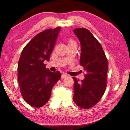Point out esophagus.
<instances>
[{"instance_id": "obj_1", "label": "esophagus", "mask_w": 130, "mask_h": 130, "mask_svg": "<svg viewBox=\"0 0 130 130\" xmlns=\"http://www.w3.org/2000/svg\"><path fill=\"white\" fill-rule=\"evenodd\" d=\"M67 76H68V75H66V74H62L61 78H62V79H64V78H67Z\"/></svg>"}]
</instances>
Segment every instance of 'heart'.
Wrapping results in <instances>:
<instances>
[{"label": "heart", "instance_id": "b5f03b06", "mask_svg": "<svg viewBox=\"0 0 130 130\" xmlns=\"http://www.w3.org/2000/svg\"><path fill=\"white\" fill-rule=\"evenodd\" d=\"M72 42H74V41H73L72 40H69V43H72Z\"/></svg>", "mask_w": 130, "mask_h": 130}]
</instances>
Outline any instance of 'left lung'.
I'll return each instance as SVG.
<instances>
[{"label":"left lung","mask_w":130,"mask_h":130,"mask_svg":"<svg viewBox=\"0 0 130 130\" xmlns=\"http://www.w3.org/2000/svg\"><path fill=\"white\" fill-rule=\"evenodd\" d=\"M74 32L80 42V65L87 74L80 82L73 77V100L77 106L87 109L99 102L104 94L107 87L108 62L101 43L89 30L76 28Z\"/></svg>","instance_id":"8db88e82"}]
</instances>
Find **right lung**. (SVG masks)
<instances>
[{
  "instance_id": "right-lung-1",
  "label": "right lung",
  "mask_w": 130,
  "mask_h": 130,
  "mask_svg": "<svg viewBox=\"0 0 130 130\" xmlns=\"http://www.w3.org/2000/svg\"><path fill=\"white\" fill-rule=\"evenodd\" d=\"M61 27L36 35L22 51L18 64V81L24 100L40 108L49 100L54 85L61 78L59 71L51 72L44 61L50 59Z\"/></svg>"
}]
</instances>
